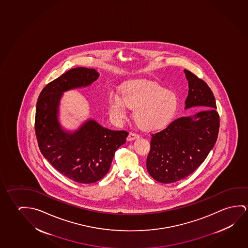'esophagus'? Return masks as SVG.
<instances>
[{
    "label": "esophagus",
    "mask_w": 248,
    "mask_h": 248,
    "mask_svg": "<svg viewBox=\"0 0 248 248\" xmlns=\"http://www.w3.org/2000/svg\"><path fill=\"white\" fill-rule=\"evenodd\" d=\"M140 137H139V135H138V134L130 133L129 136H128V138H127V140L128 141H133V140H136V139H138Z\"/></svg>",
    "instance_id": "34e87169"
}]
</instances>
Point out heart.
Masks as SVG:
<instances>
[{
	"label": "heart",
	"mask_w": 248,
	"mask_h": 248,
	"mask_svg": "<svg viewBox=\"0 0 248 248\" xmlns=\"http://www.w3.org/2000/svg\"><path fill=\"white\" fill-rule=\"evenodd\" d=\"M120 94L121 98L117 94L109 97L110 116L122 121L125 118L126 107L134 110L136 124L147 132L163 130L169 125L179 106L173 92L149 80H132L124 84Z\"/></svg>",
	"instance_id": "b5f03b06"
}]
</instances>
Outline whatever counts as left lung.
<instances>
[{"label":"left lung","mask_w":248,"mask_h":248,"mask_svg":"<svg viewBox=\"0 0 248 248\" xmlns=\"http://www.w3.org/2000/svg\"><path fill=\"white\" fill-rule=\"evenodd\" d=\"M189 85L185 109L204 108L182 117L152 135L147 170L153 179L169 184L186 178L204 161L217 139L220 118L213 93L203 80L184 70Z\"/></svg>","instance_id":"obj_1"}]
</instances>
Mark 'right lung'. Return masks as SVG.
<instances>
[{"label": "right lung", "instance_id": "add662e5", "mask_svg": "<svg viewBox=\"0 0 248 248\" xmlns=\"http://www.w3.org/2000/svg\"><path fill=\"white\" fill-rule=\"evenodd\" d=\"M94 69L75 68L47 84L38 96L35 132L38 147L46 160L76 182L94 183L110 169L116 150L124 144L129 133L111 130L93 119L74 131L59 122V105L64 92L86 88L99 78Z\"/></svg>", "mask_w": 248, "mask_h": 248}]
</instances>
